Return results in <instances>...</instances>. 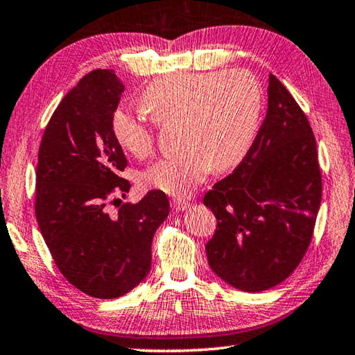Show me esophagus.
<instances>
[{
	"label": "esophagus",
	"instance_id": "esophagus-1",
	"mask_svg": "<svg viewBox=\"0 0 355 355\" xmlns=\"http://www.w3.org/2000/svg\"><path fill=\"white\" fill-rule=\"evenodd\" d=\"M171 205H172L173 210H177V211H183V210H187V208L189 207L188 200H184V199H173L171 202Z\"/></svg>",
	"mask_w": 355,
	"mask_h": 355
}]
</instances>
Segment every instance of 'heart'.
<instances>
[{
    "mask_svg": "<svg viewBox=\"0 0 355 355\" xmlns=\"http://www.w3.org/2000/svg\"><path fill=\"white\" fill-rule=\"evenodd\" d=\"M139 104L159 128L178 125L183 151L156 161L140 175L145 188L171 196H188L211 171L237 167L248 153L263 107L261 82L246 69L187 72L156 78L140 94ZM112 134L137 159L151 155L155 134L142 118L116 109Z\"/></svg>",
    "mask_w": 355,
    "mask_h": 355,
    "instance_id": "heart-1",
    "label": "heart"
}]
</instances>
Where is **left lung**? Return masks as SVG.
Segmentation results:
<instances>
[{
    "instance_id": "1",
    "label": "left lung",
    "mask_w": 355,
    "mask_h": 355,
    "mask_svg": "<svg viewBox=\"0 0 355 355\" xmlns=\"http://www.w3.org/2000/svg\"><path fill=\"white\" fill-rule=\"evenodd\" d=\"M320 196L313 129L292 94L270 74L267 115L250 151L204 196L218 221L205 245L208 266L245 292L283 283L308 250Z\"/></svg>"
}]
</instances>
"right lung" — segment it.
Segmentation results:
<instances>
[{
    "label": "right lung",
    "instance_id": "obj_1",
    "mask_svg": "<svg viewBox=\"0 0 355 355\" xmlns=\"http://www.w3.org/2000/svg\"><path fill=\"white\" fill-rule=\"evenodd\" d=\"M125 85L112 69H94L56 107L44 131L36 168V219L61 275L96 299L132 291L151 267V241L168 199L148 191L137 204H109L131 184L128 159L110 118Z\"/></svg>",
    "mask_w": 355,
    "mask_h": 355
}]
</instances>
